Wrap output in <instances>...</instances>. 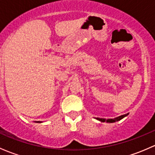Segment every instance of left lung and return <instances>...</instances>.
<instances>
[{
  "mask_svg": "<svg viewBox=\"0 0 155 155\" xmlns=\"http://www.w3.org/2000/svg\"><path fill=\"white\" fill-rule=\"evenodd\" d=\"M128 114H123V115H121V116L118 117H116V118H114V119H107V120H106V119H103V118H96L97 119V120H99V121L101 122H107V123H115V122H117L119 121V120H122L123 118H124L125 117L128 116Z\"/></svg>",
  "mask_w": 155,
  "mask_h": 155,
  "instance_id": "8db88e82",
  "label": "left lung"
}]
</instances>
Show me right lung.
<instances>
[{
  "label": "right lung",
  "instance_id": "1",
  "mask_svg": "<svg viewBox=\"0 0 155 155\" xmlns=\"http://www.w3.org/2000/svg\"><path fill=\"white\" fill-rule=\"evenodd\" d=\"M35 123H41V122H40V121H38V122L35 121Z\"/></svg>",
  "mask_w": 155,
  "mask_h": 155
}]
</instances>
